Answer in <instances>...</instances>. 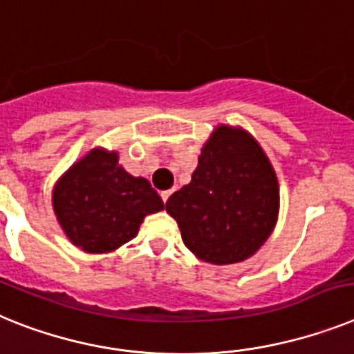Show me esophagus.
I'll return each mask as SVG.
<instances>
[{
    "instance_id": "esophagus-1",
    "label": "esophagus",
    "mask_w": 354,
    "mask_h": 354,
    "mask_svg": "<svg viewBox=\"0 0 354 354\" xmlns=\"http://www.w3.org/2000/svg\"><path fill=\"white\" fill-rule=\"evenodd\" d=\"M172 192H174V189H169V191H163V192H162V200H163V203H167V200H169V198H171Z\"/></svg>"
}]
</instances>
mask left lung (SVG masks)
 <instances>
[{"label":"left lung","instance_id":"8db88e82","mask_svg":"<svg viewBox=\"0 0 354 354\" xmlns=\"http://www.w3.org/2000/svg\"><path fill=\"white\" fill-rule=\"evenodd\" d=\"M165 210L198 259L241 263L277 225V174L250 133L219 124L201 147L191 183L169 198Z\"/></svg>","mask_w":354,"mask_h":354}]
</instances>
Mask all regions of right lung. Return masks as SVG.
Wrapping results in <instances>:
<instances>
[{
	"instance_id": "obj_1",
	"label": "right lung",
	"mask_w": 354,
	"mask_h": 354,
	"mask_svg": "<svg viewBox=\"0 0 354 354\" xmlns=\"http://www.w3.org/2000/svg\"><path fill=\"white\" fill-rule=\"evenodd\" d=\"M52 205L62 232L88 254H106L138 234L163 201L145 178L118 163L117 151L95 147L77 160L52 191Z\"/></svg>"
}]
</instances>
